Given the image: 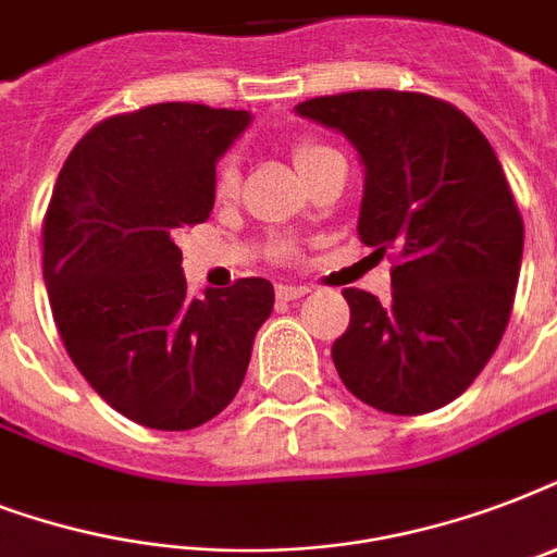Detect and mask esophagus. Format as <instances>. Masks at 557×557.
I'll return each mask as SVG.
<instances>
[{
    "instance_id": "esophagus-1",
    "label": "esophagus",
    "mask_w": 557,
    "mask_h": 557,
    "mask_svg": "<svg viewBox=\"0 0 557 557\" xmlns=\"http://www.w3.org/2000/svg\"><path fill=\"white\" fill-rule=\"evenodd\" d=\"M309 295V286H295V283H280L277 297L280 300H297V297Z\"/></svg>"
}]
</instances>
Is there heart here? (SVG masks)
I'll use <instances>...</instances> for the list:
<instances>
[{
	"label": "heart",
	"instance_id": "b5f03b06",
	"mask_svg": "<svg viewBox=\"0 0 557 557\" xmlns=\"http://www.w3.org/2000/svg\"><path fill=\"white\" fill-rule=\"evenodd\" d=\"M330 150L326 144H318V141H300L295 147V164L297 170L304 173V170H309L314 164V161H321L323 156H330ZM236 187H239V161L234 159V156H227V159H222V164H219L216 170V193L222 196V199H227V196H234Z\"/></svg>",
	"mask_w": 557,
	"mask_h": 557
}]
</instances>
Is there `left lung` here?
<instances>
[{
  "instance_id": "1",
  "label": "left lung",
  "mask_w": 557,
  "mask_h": 557,
  "mask_svg": "<svg viewBox=\"0 0 557 557\" xmlns=\"http://www.w3.org/2000/svg\"><path fill=\"white\" fill-rule=\"evenodd\" d=\"M338 129L364 164L358 236L393 251V297L344 288L349 326L332 344L341 381L364 405L431 413L462 396L509 326L523 219L492 144L454 103L364 89L297 103Z\"/></svg>"
}]
</instances>
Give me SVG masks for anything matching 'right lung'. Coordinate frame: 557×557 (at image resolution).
<instances>
[{
	"label": "right lung",
	"mask_w": 557,
	"mask_h": 557,
	"mask_svg": "<svg viewBox=\"0 0 557 557\" xmlns=\"http://www.w3.org/2000/svg\"><path fill=\"white\" fill-rule=\"evenodd\" d=\"M245 109L156 103L83 135L42 222V274L63 347L91 389L156 431L210 422L243 387L274 286L187 295L176 234L210 216L216 161Z\"/></svg>",
	"instance_id": "1"
}]
</instances>
